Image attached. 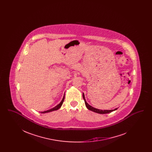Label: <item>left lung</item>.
I'll return each instance as SVG.
<instances>
[{"label":"left lung","mask_w":152,"mask_h":152,"mask_svg":"<svg viewBox=\"0 0 152 152\" xmlns=\"http://www.w3.org/2000/svg\"><path fill=\"white\" fill-rule=\"evenodd\" d=\"M83 99L85 101V104H86V105L87 107V108L89 110H92L94 112L96 113H100V114H106V113H110L114 110H116L117 109V108L115 109H112V110H100V109H98L94 108V107H92V106L89 105L88 103L87 102V101L85 99V97H84V94H83Z\"/></svg>","instance_id":"left-lung-1"}]
</instances>
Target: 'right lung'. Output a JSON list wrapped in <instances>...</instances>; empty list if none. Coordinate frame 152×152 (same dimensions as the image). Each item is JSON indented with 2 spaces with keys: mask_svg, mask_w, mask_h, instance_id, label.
<instances>
[{
  "mask_svg": "<svg viewBox=\"0 0 152 152\" xmlns=\"http://www.w3.org/2000/svg\"><path fill=\"white\" fill-rule=\"evenodd\" d=\"M64 97H63V98L62 100H61V101L60 102V104H58V105H56L55 107H54V108H53L51 109L47 110H46V111L42 112V113H48V112H52V111H54V110H58V109L60 108L61 107V105H62V104H63V102H64Z\"/></svg>",
  "mask_w": 152,
  "mask_h": 152,
  "instance_id": "add662e5",
  "label": "right lung"
}]
</instances>
